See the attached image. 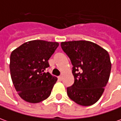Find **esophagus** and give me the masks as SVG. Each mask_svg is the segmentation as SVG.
Segmentation results:
<instances>
[{
    "instance_id": "1",
    "label": "esophagus",
    "mask_w": 121,
    "mask_h": 121,
    "mask_svg": "<svg viewBox=\"0 0 121 121\" xmlns=\"http://www.w3.org/2000/svg\"><path fill=\"white\" fill-rule=\"evenodd\" d=\"M58 79H59L60 81H61V80H62V77H61V76H60V77H58Z\"/></svg>"
}]
</instances>
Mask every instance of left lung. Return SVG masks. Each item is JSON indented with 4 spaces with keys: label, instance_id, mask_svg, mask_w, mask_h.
I'll list each match as a JSON object with an SVG mask.
<instances>
[{
    "label": "left lung",
    "instance_id": "left-lung-1",
    "mask_svg": "<svg viewBox=\"0 0 121 121\" xmlns=\"http://www.w3.org/2000/svg\"><path fill=\"white\" fill-rule=\"evenodd\" d=\"M61 46L73 66L74 83L67 88L69 98L82 106L94 104L102 96L110 76L108 51L87 40L62 42Z\"/></svg>",
    "mask_w": 121,
    "mask_h": 121
}]
</instances>
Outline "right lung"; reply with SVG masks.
I'll return each mask as SVG.
<instances>
[{
    "mask_svg": "<svg viewBox=\"0 0 121 121\" xmlns=\"http://www.w3.org/2000/svg\"><path fill=\"white\" fill-rule=\"evenodd\" d=\"M58 46L57 42L34 40L23 43L12 52L11 78L18 95L24 101L37 104L50 95L58 78L44 71Z\"/></svg>",
    "mask_w": 121,
    "mask_h": 121,
    "instance_id": "obj_1",
    "label": "right lung"
}]
</instances>
